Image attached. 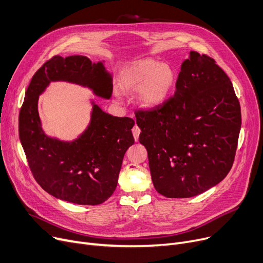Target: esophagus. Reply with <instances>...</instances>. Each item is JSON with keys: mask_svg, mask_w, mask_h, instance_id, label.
I'll return each instance as SVG.
<instances>
[{"mask_svg": "<svg viewBox=\"0 0 263 263\" xmlns=\"http://www.w3.org/2000/svg\"><path fill=\"white\" fill-rule=\"evenodd\" d=\"M132 133H133L135 142L139 141V136H140V133H141V129L137 127V126H134L133 129H132Z\"/></svg>", "mask_w": 263, "mask_h": 263, "instance_id": "34e87169", "label": "esophagus"}]
</instances>
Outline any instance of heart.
I'll return each mask as SVG.
<instances>
[{"instance_id": "heart-1", "label": "heart", "mask_w": 263, "mask_h": 263, "mask_svg": "<svg viewBox=\"0 0 263 263\" xmlns=\"http://www.w3.org/2000/svg\"><path fill=\"white\" fill-rule=\"evenodd\" d=\"M176 80V72L171 65L146 59L136 61L124 69L119 78V86L126 92L139 90L140 104L146 108H156L168 99Z\"/></svg>"}]
</instances>
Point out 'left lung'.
<instances>
[{
    "instance_id": "8db88e82",
    "label": "left lung",
    "mask_w": 263,
    "mask_h": 263,
    "mask_svg": "<svg viewBox=\"0 0 263 263\" xmlns=\"http://www.w3.org/2000/svg\"><path fill=\"white\" fill-rule=\"evenodd\" d=\"M135 117L151 179L161 195H199L231 170L241 107L230 79L213 59L191 51L174 96L154 109L136 110Z\"/></svg>"
}]
</instances>
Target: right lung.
I'll use <instances>...</instances> for the list:
<instances>
[{
	"mask_svg": "<svg viewBox=\"0 0 263 263\" xmlns=\"http://www.w3.org/2000/svg\"><path fill=\"white\" fill-rule=\"evenodd\" d=\"M87 87L104 99L113 91V79L102 62L83 55L54 57L33 76L19 114V137L37 183L50 195L77 204H100L112 196L127 149L134 144V120L109 115L91 101L87 128L67 142L48 136L38 114V98L51 82Z\"/></svg>",
	"mask_w": 263,
	"mask_h": 263,
	"instance_id": "add662e5",
	"label": "right lung"
}]
</instances>
